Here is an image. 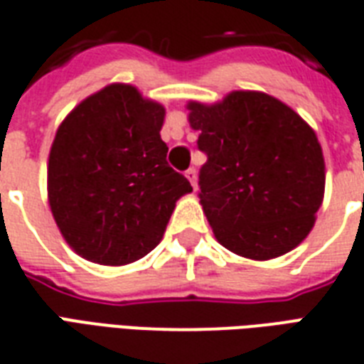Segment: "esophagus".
Listing matches in <instances>:
<instances>
[{
  "instance_id": "esophagus-1",
  "label": "esophagus",
  "mask_w": 364,
  "mask_h": 364,
  "mask_svg": "<svg viewBox=\"0 0 364 364\" xmlns=\"http://www.w3.org/2000/svg\"><path fill=\"white\" fill-rule=\"evenodd\" d=\"M186 178L190 180L191 186H193V190H197V171L196 167H190L186 171Z\"/></svg>"
}]
</instances>
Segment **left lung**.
Segmentation results:
<instances>
[{
  "mask_svg": "<svg viewBox=\"0 0 364 364\" xmlns=\"http://www.w3.org/2000/svg\"><path fill=\"white\" fill-rule=\"evenodd\" d=\"M188 110L206 154L199 199L218 242L255 261L291 252L323 200V152L312 127L263 92L190 101Z\"/></svg>",
  "mask_w": 364,
  "mask_h": 364,
  "instance_id": "1",
  "label": "left lung"
}]
</instances>
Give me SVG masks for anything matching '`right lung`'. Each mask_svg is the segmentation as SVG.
I'll return each mask as SVG.
<instances>
[{"label": "right lung", "instance_id": "add662e5", "mask_svg": "<svg viewBox=\"0 0 364 364\" xmlns=\"http://www.w3.org/2000/svg\"><path fill=\"white\" fill-rule=\"evenodd\" d=\"M164 105L129 84L90 95L58 127L48 203L65 242L84 259L127 264L159 244L176 200L191 191L167 164Z\"/></svg>", "mask_w": 364, "mask_h": 364}]
</instances>
